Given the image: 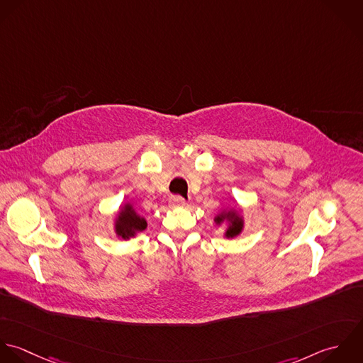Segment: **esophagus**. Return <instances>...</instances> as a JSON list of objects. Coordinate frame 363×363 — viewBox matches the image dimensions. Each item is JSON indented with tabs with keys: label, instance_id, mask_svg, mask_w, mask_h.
Here are the masks:
<instances>
[{
	"label": "esophagus",
	"instance_id": "34e87169",
	"mask_svg": "<svg viewBox=\"0 0 363 363\" xmlns=\"http://www.w3.org/2000/svg\"><path fill=\"white\" fill-rule=\"evenodd\" d=\"M169 205H171L172 208L185 206V205H186V201H185L182 196H179V195H174V196L169 198Z\"/></svg>",
	"mask_w": 363,
	"mask_h": 363
}]
</instances>
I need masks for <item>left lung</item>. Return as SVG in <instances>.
I'll return each instance as SVG.
<instances>
[{"label": "left lung", "mask_w": 363, "mask_h": 363, "mask_svg": "<svg viewBox=\"0 0 363 363\" xmlns=\"http://www.w3.org/2000/svg\"><path fill=\"white\" fill-rule=\"evenodd\" d=\"M227 218H230V227L227 228V231H225V237H235L240 231H241V228H242V220H241V218L238 216V215H235V212H228L227 215ZM223 218H224V216L221 215V216H218L216 218V221L218 223H220V221H223Z\"/></svg>", "instance_id": "1"}]
</instances>
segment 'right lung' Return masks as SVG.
Listing matches in <instances>:
<instances>
[{
  "label": "right lung",
  "instance_id": "add662e5",
  "mask_svg": "<svg viewBox=\"0 0 363 363\" xmlns=\"http://www.w3.org/2000/svg\"><path fill=\"white\" fill-rule=\"evenodd\" d=\"M145 225L147 223L145 218L138 216L132 206H126L116 221V234L126 240L133 237L136 231H143Z\"/></svg>",
  "mask_w": 363,
  "mask_h": 363
}]
</instances>
